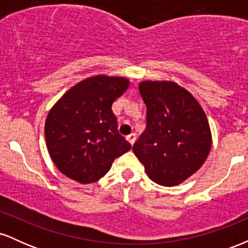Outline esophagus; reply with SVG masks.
Returning <instances> with one entry per match:
<instances>
[{
  "label": "esophagus",
  "instance_id": "obj_1",
  "mask_svg": "<svg viewBox=\"0 0 248 248\" xmlns=\"http://www.w3.org/2000/svg\"><path fill=\"white\" fill-rule=\"evenodd\" d=\"M136 140V135L135 134H130V135L127 136V141L129 142L130 144H134V142Z\"/></svg>",
  "mask_w": 248,
  "mask_h": 248
}]
</instances>
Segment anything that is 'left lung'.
Returning a JSON list of instances; mask_svg holds the SVG:
<instances>
[{
    "label": "left lung",
    "instance_id": "obj_1",
    "mask_svg": "<svg viewBox=\"0 0 248 248\" xmlns=\"http://www.w3.org/2000/svg\"><path fill=\"white\" fill-rule=\"evenodd\" d=\"M139 91L147 106V127L133 152L152 181L178 186L203 166L211 150L205 112L175 81L143 80Z\"/></svg>",
    "mask_w": 248,
    "mask_h": 248
}]
</instances>
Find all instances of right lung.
Segmentation results:
<instances>
[{
    "label": "right lung",
    "instance_id": "obj_1",
    "mask_svg": "<svg viewBox=\"0 0 248 248\" xmlns=\"http://www.w3.org/2000/svg\"><path fill=\"white\" fill-rule=\"evenodd\" d=\"M129 79L96 75L62 94L45 120L49 155L62 175L81 184L99 181L113 162L132 148L118 132L112 105Z\"/></svg>",
    "mask_w": 248,
    "mask_h": 248
}]
</instances>
